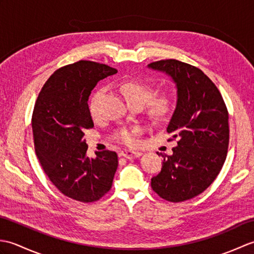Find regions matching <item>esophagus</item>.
<instances>
[{
    "label": "esophagus",
    "mask_w": 254,
    "mask_h": 254,
    "mask_svg": "<svg viewBox=\"0 0 254 254\" xmlns=\"http://www.w3.org/2000/svg\"><path fill=\"white\" fill-rule=\"evenodd\" d=\"M122 157L127 158V159H133V158H137L139 156H142L141 152H134V150H127L124 149L120 153Z\"/></svg>",
    "instance_id": "obj_1"
}]
</instances>
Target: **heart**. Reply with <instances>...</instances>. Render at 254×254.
Segmentation results:
<instances>
[{
    "label": "heart",
    "instance_id": "1",
    "mask_svg": "<svg viewBox=\"0 0 254 254\" xmlns=\"http://www.w3.org/2000/svg\"><path fill=\"white\" fill-rule=\"evenodd\" d=\"M121 91L128 105L144 106L153 96V88L150 86L136 82V80H128V82L123 83ZM101 95L102 89L97 91L89 102L90 115L94 118H97L99 115V100ZM172 108H174V100L168 95L155 96L148 102L149 116L157 121L165 120L166 118H168L172 112ZM138 132V128H119L113 133L112 138L116 142L127 145V146H135Z\"/></svg>",
    "mask_w": 254,
    "mask_h": 254
}]
</instances>
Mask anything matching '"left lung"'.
Masks as SVG:
<instances>
[{
    "label": "left lung",
    "instance_id": "obj_1",
    "mask_svg": "<svg viewBox=\"0 0 254 254\" xmlns=\"http://www.w3.org/2000/svg\"><path fill=\"white\" fill-rule=\"evenodd\" d=\"M147 66L169 75L177 88L167 132L178 145L172 155L163 156L152 189L166 201H187L206 190L223 168L229 144L227 108L218 88L199 68L174 59Z\"/></svg>",
    "mask_w": 254,
    "mask_h": 254
}]
</instances>
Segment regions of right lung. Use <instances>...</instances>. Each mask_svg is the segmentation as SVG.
Returning <instances> with one entry per match:
<instances>
[{"label": "right lung", "instance_id": "1", "mask_svg": "<svg viewBox=\"0 0 254 254\" xmlns=\"http://www.w3.org/2000/svg\"><path fill=\"white\" fill-rule=\"evenodd\" d=\"M118 71L78 61L57 69L42 87L32 112L37 157L58 190L79 202L98 201L110 190L118 168L111 150L87 156L84 132L94 127L88 98L100 79Z\"/></svg>", "mask_w": 254, "mask_h": 254}]
</instances>
